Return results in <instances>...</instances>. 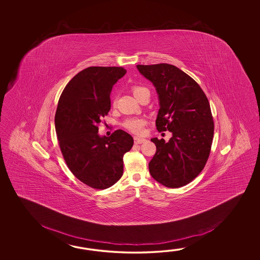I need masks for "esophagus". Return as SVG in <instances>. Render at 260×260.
Segmentation results:
<instances>
[{"label":"esophagus","mask_w":260,"mask_h":260,"mask_svg":"<svg viewBox=\"0 0 260 260\" xmlns=\"http://www.w3.org/2000/svg\"><path fill=\"white\" fill-rule=\"evenodd\" d=\"M134 141H135V144H142L146 141V139H144V138H137V137H135L134 138Z\"/></svg>","instance_id":"1"}]
</instances>
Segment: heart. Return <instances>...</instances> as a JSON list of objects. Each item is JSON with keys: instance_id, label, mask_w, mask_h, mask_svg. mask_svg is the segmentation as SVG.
Listing matches in <instances>:
<instances>
[{"instance_id": "heart-1", "label": "heart", "mask_w": 260, "mask_h": 260, "mask_svg": "<svg viewBox=\"0 0 260 260\" xmlns=\"http://www.w3.org/2000/svg\"><path fill=\"white\" fill-rule=\"evenodd\" d=\"M144 87H134L133 88V93L135 95L142 91ZM114 104H115V101H114ZM145 120L142 118H138V117H133V118H129L127 120H125L123 123H122V126L127 129L129 132L133 133V134H136V135H141L143 133L144 125H145Z\"/></svg>"}]
</instances>
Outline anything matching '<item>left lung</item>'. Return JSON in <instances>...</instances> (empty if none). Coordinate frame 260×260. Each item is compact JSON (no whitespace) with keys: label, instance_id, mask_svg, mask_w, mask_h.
I'll return each mask as SVG.
<instances>
[{"label":"left lung","instance_id":"obj_1","mask_svg":"<svg viewBox=\"0 0 260 260\" xmlns=\"http://www.w3.org/2000/svg\"><path fill=\"white\" fill-rule=\"evenodd\" d=\"M137 68L159 95L157 130L173 134L168 142L151 139L156 153L149 161V173L167 188H180L203 171L210 154L215 126L209 101L199 84L174 65Z\"/></svg>","mask_w":260,"mask_h":260}]
</instances>
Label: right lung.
<instances>
[{
  "instance_id": "obj_1",
  "label": "right lung",
  "mask_w": 260,
  "mask_h": 260,
  "mask_svg": "<svg viewBox=\"0 0 260 260\" xmlns=\"http://www.w3.org/2000/svg\"><path fill=\"white\" fill-rule=\"evenodd\" d=\"M125 73L122 67H89L72 78L58 100L55 125L63 158L91 188H110L122 177L123 155L134 145L121 129L109 138L99 135V123L111 110L112 87Z\"/></svg>"
}]
</instances>
